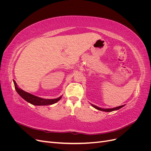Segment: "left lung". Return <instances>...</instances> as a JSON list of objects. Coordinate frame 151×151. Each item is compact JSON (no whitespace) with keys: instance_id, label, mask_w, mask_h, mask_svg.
<instances>
[{"instance_id":"8db88e82","label":"left lung","mask_w":151,"mask_h":151,"mask_svg":"<svg viewBox=\"0 0 151 151\" xmlns=\"http://www.w3.org/2000/svg\"><path fill=\"white\" fill-rule=\"evenodd\" d=\"M92 106L95 108L96 109H98V110H101V111H106V112H110V111H115V110H117V109H120L121 108H122L123 106H124V105H122V106H118V107H116V108H109V109H103V108H99L98 106H95V105H93V104H91Z\"/></svg>"}]
</instances>
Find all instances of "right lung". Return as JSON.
I'll list each match as a JSON object with an SVG mask.
<instances>
[{
  "mask_svg": "<svg viewBox=\"0 0 151 151\" xmlns=\"http://www.w3.org/2000/svg\"><path fill=\"white\" fill-rule=\"evenodd\" d=\"M13 81H14V87L17 93L21 96V97H22L24 100H26V101H28V103L33 105H36V106H42V105L52 104L57 103L62 98V96L56 99H43V98L37 97L36 96H34L30 93L25 92L24 91L18 88L15 81L13 80Z\"/></svg>",
  "mask_w": 151,
  "mask_h": 151,
  "instance_id": "right-lung-1",
  "label": "right lung"
}]
</instances>
